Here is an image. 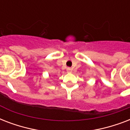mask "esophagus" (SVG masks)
Segmentation results:
<instances>
[{"instance_id": "1", "label": "esophagus", "mask_w": 130, "mask_h": 130, "mask_svg": "<svg viewBox=\"0 0 130 130\" xmlns=\"http://www.w3.org/2000/svg\"><path fill=\"white\" fill-rule=\"evenodd\" d=\"M67 73H71V72H72V69L70 68V67H67Z\"/></svg>"}]
</instances>
